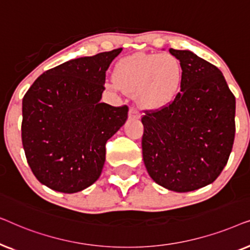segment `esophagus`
I'll return each mask as SVG.
<instances>
[{
    "instance_id": "obj_1",
    "label": "esophagus",
    "mask_w": 250,
    "mask_h": 250,
    "mask_svg": "<svg viewBox=\"0 0 250 250\" xmlns=\"http://www.w3.org/2000/svg\"><path fill=\"white\" fill-rule=\"evenodd\" d=\"M141 117V115H140V112L136 110L135 108H131L128 111V118L129 119H140Z\"/></svg>"
}]
</instances>
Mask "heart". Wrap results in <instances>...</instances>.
<instances>
[{"label":"heart","instance_id":"1","mask_svg":"<svg viewBox=\"0 0 250 250\" xmlns=\"http://www.w3.org/2000/svg\"><path fill=\"white\" fill-rule=\"evenodd\" d=\"M182 63L170 53H135L115 64L114 78L105 86L116 92L135 94L146 109H160L177 97L183 83Z\"/></svg>","mask_w":250,"mask_h":250}]
</instances>
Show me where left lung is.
Returning <instances> with one entry per match:
<instances>
[{"label":"left lung","mask_w":250,"mask_h":250,"mask_svg":"<svg viewBox=\"0 0 250 250\" xmlns=\"http://www.w3.org/2000/svg\"><path fill=\"white\" fill-rule=\"evenodd\" d=\"M183 83L172 104L142 117V155L149 175L175 192L213 183L227 165L235 134V98L216 66L189 50L169 49Z\"/></svg>","instance_id":"8db88e82"}]
</instances>
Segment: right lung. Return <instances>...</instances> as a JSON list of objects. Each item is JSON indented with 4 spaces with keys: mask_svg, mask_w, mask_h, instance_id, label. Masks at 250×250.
I'll return each mask as SVG.
<instances>
[{
    "mask_svg": "<svg viewBox=\"0 0 250 250\" xmlns=\"http://www.w3.org/2000/svg\"><path fill=\"white\" fill-rule=\"evenodd\" d=\"M122 52L82 57L46 70L22 99L21 139L41 183L75 193L101 175L105 143L127 119V105L101 102L105 71Z\"/></svg>",
    "mask_w": 250,
    "mask_h": 250,
    "instance_id": "right-lung-1",
    "label": "right lung"
}]
</instances>
